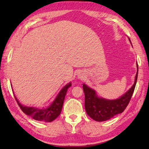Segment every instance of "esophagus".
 Here are the masks:
<instances>
[{"label": "esophagus", "mask_w": 149, "mask_h": 149, "mask_svg": "<svg viewBox=\"0 0 149 149\" xmlns=\"http://www.w3.org/2000/svg\"><path fill=\"white\" fill-rule=\"evenodd\" d=\"M78 76H79V79H84V76H83V74H79Z\"/></svg>", "instance_id": "esophagus-1"}]
</instances>
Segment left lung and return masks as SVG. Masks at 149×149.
Segmentation results:
<instances>
[{"label":"left lung","instance_id":"obj_1","mask_svg":"<svg viewBox=\"0 0 149 149\" xmlns=\"http://www.w3.org/2000/svg\"><path fill=\"white\" fill-rule=\"evenodd\" d=\"M137 66L138 67V65ZM138 71L133 86L123 96L116 100H111L99 98L96 95L95 91L83 84L85 95L84 106L88 115L95 121L103 122L111 119L117 114L122 113L128 106L134 93L138 78Z\"/></svg>","mask_w":149,"mask_h":149}]
</instances>
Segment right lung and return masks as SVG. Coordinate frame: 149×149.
Masks as SVG:
<instances>
[{
    "instance_id": "1",
    "label": "right lung",
    "mask_w": 149,
    "mask_h": 149,
    "mask_svg": "<svg viewBox=\"0 0 149 149\" xmlns=\"http://www.w3.org/2000/svg\"><path fill=\"white\" fill-rule=\"evenodd\" d=\"M71 86V83L66 85L60 91L51 105L46 109H40L35 108V107L24 106L19 103L17 98L15 97L21 110L27 115L31 116L33 119L38 121L50 122L54 120L61 113L66 91L68 90V88Z\"/></svg>"
}]
</instances>
